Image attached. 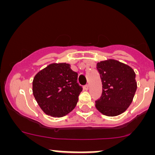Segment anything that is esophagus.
Listing matches in <instances>:
<instances>
[{
    "mask_svg": "<svg viewBox=\"0 0 155 155\" xmlns=\"http://www.w3.org/2000/svg\"><path fill=\"white\" fill-rule=\"evenodd\" d=\"M89 87H89V84H86L84 87V89L85 90H88Z\"/></svg>",
    "mask_w": 155,
    "mask_h": 155,
    "instance_id": "esophagus-1",
    "label": "esophagus"
}]
</instances>
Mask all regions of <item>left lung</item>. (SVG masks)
Wrapping results in <instances>:
<instances>
[{"mask_svg": "<svg viewBox=\"0 0 155 155\" xmlns=\"http://www.w3.org/2000/svg\"><path fill=\"white\" fill-rule=\"evenodd\" d=\"M103 92L95 107L103 114L115 117L123 113L132 103L137 89L136 73L129 65L114 59L97 63Z\"/></svg>", "mask_w": 155, "mask_h": 155, "instance_id": "obj_1", "label": "left lung"}]
</instances>
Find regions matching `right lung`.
Returning a JSON list of instances; mask_svg holds the SVG:
<instances>
[{"label":"right lung","instance_id":"1","mask_svg":"<svg viewBox=\"0 0 155 155\" xmlns=\"http://www.w3.org/2000/svg\"><path fill=\"white\" fill-rule=\"evenodd\" d=\"M78 74L68 63H51L36 74L33 93L42 111L53 117L68 114L76 107L82 88Z\"/></svg>","mask_w":155,"mask_h":155}]
</instances>
